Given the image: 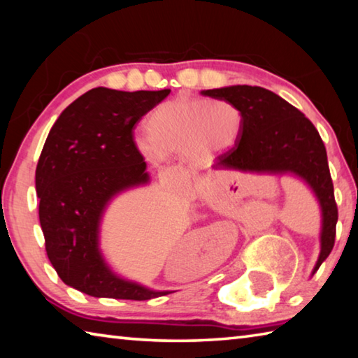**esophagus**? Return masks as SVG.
Listing matches in <instances>:
<instances>
[{
	"instance_id": "esophagus-1",
	"label": "esophagus",
	"mask_w": 358,
	"mask_h": 358,
	"mask_svg": "<svg viewBox=\"0 0 358 358\" xmlns=\"http://www.w3.org/2000/svg\"><path fill=\"white\" fill-rule=\"evenodd\" d=\"M215 187H216V186H215Z\"/></svg>"
}]
</instances>
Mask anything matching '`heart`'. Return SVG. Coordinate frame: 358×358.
<instances>
[{
	"label": "heart",
	"instance_id": "obj_1",
	"mask_svg": "<svg viewBox=\"0 0 358 358\" xmlns=\"http://www.w3.org/2000/svg\"><path fill=\"white\" fill-rule=\"evenodd\" d=\"M243 113L226 99L175 98L156 106L145 120L147 137L136 138L145 161L159 166L171 155H183L192 166H205L237 143Z\"/></svg>",
	"mask_w": 358,
	"mask_h": 358
}]
</instances>
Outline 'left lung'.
<instances>
[{"instance_id":"1","label":"left lung","mask_w":358,"mask_h":358,"mask_svg":"<svg viewBox=\"0 0 358 358\" xmlns=\"http://www.w3.org/2000/svg\"><path fill=\"white\" fill-rule=\"evenodd\" d=\"M201 94L230 101L243 113V129L238 141L216 157L215 171L289 175L305 183L317 201L320 251L311 271L314 275L333 250L338 222L327 151L317 129L299 108L270 90L230 85L203 90Z\"/></svg>"}]
</instances>
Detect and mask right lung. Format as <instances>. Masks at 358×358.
<instances>
[{
  "label": "right lung",
  "mask_w": 358,
  "mask_h": 358,
  "mask_svg": "<svg viewBox=\"0 0 358 358\" xmlns=\"http://www.w3.org/2000/svg\"><path fill=\"white\" fill-rule=\"evenodd\" d=\"M171 90L93 88L59 115L36 167L39 222L48 260L68 286L98 299L150 300L171 294L126 280L101 250V227L115 199L150 185L132 129Z\"/></svg>",
  "instance_id": "obj_1"
}]
</instances>
